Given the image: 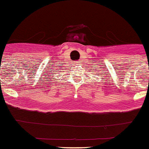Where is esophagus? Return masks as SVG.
Masks as SVG:
<instances>
[{
    "label": "esophagus",
    "mask_w": 149,
    "mask_h": 149,
    "mask_svg": "<svg viewBox=\"0 0 149 149\" xmlns=\"http://www.w3.org/2000/svg\"><path fill=\"white\" fill-rule=\"evenodd\" d=\"M77 63H78V61H77Z\"/></svg>",
    "instance_id": "esophagus-1"
}]
</instances>
